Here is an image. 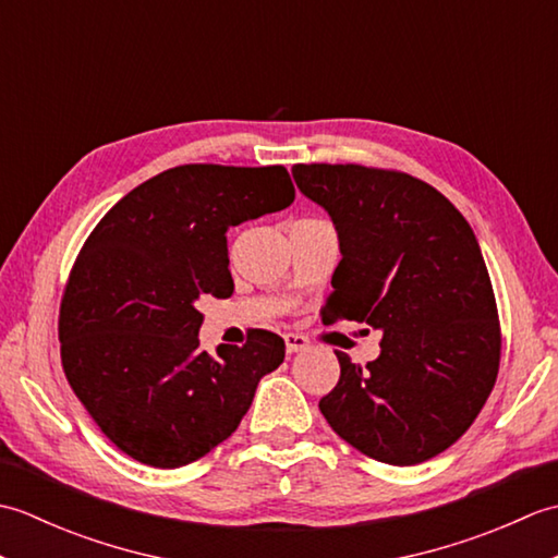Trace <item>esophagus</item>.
I'll return each instance as SVG.
<instances>
[{"label": "esophagus", "instance_id": "obj_1", "mask_svg": "<svg viewBox=\"0 0 558 558\" xmlns=\"http://www.w3.org/2000/svg\"><path fill=\"white\" fill-rule=\"evenodd\" d=\"M286 350H288V354L310 350V340H306V338L300 336V333H288V336H286Z\"/></svg>", "mask_w": 558, "mask_h": 558}]
</instances>
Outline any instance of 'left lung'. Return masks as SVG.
<instances>
[{
    "label": "left lung",
    "mask_w": 558,
    "mask_h": 558,
    "mask_svg": "<svg viewBox=\"0 0 558 558\" xmlns=\"http://www.w3.org/2000/svg\"><path fill=\"white\" fill-rule=\"evenodd\" d=\"M300 192L336 225L340 264L322 310L381 330V354L352 364L318 410L333 432L388 465L453 446L499 374L496 300L470 222L434 186L362 165H294Z\"/></svg>",
    "instance_id": "obj_1"
}]
</instances>
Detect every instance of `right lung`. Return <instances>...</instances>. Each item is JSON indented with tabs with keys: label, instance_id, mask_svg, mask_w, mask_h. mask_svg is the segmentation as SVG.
Wrapping results in <instances>:
<instances>
[{
	"label": "right lung",
	"instance_id": "add662e5",
	"mask_svg": "<svg viewBox=\"0 0 558 558\" xmlns=\"http://www.w3.org/2000/svg\"><path fill=\"white\" fill-rule=\"evenodd\" d=\"M282 165H180L132 189L83 244L59 310L64 374L110 441L150 468L222 444L286 360L270 330L198 350V298L234 290L228 230L288 208Z\"/></svg>",
	"mask_w": 558,
	"mask_h": 558
}]
</instances>
